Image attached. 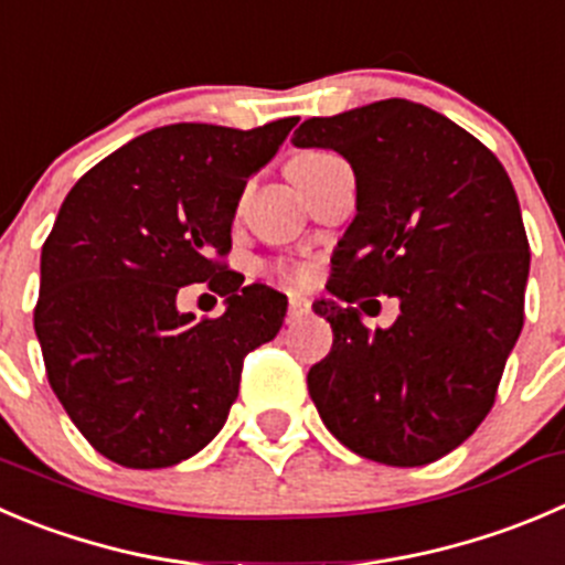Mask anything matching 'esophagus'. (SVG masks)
<instances>
[{
  "instance_id": "34e87169",
  "label": "esophagus",
  "mask_w": 565,
  "mask_h": 565,
  "mask_svg": "<svg viewBox=\"0 0 565 565\" xmlns=\"http://www.w3.org/2000/svg\"><path fill=\"white\" fill-rule=\"evenodd\" d=\"M311 311V303L303 298V295H292L289 298V309H287V322H298L300 317H306Z\"/></svg>"
}]
</instances>
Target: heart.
<instances>
[{"mask_svg": "<svg viewBox=\"0 0 565 565\" xmlns=\"http://www.w3.org/2000/svg\"><path fill=\"white\" fill-rule=\"evenodd\" d=\"M331 154H320V151H315V154H303L298 157V160L292 162V166H309V162H320V160H328ZM284 278H289V281H303L306 278V270L303 267H284Z\"/></svg>", "mask_w": 565, "mask_h": 565, "instance_id": "1", "label": "heart"}]
</instances>
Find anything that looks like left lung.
<instances>
[{"instance_id": "obj_1", "label": "left lung", "mask_w": 565, "mask_h": 565, "mask_svg": "<svg viewBox=\"0 0 565 565\" xmlns=\"http://www.w3.org/2000/svg\"><path fill=\"white\" fill-rule=\"evenodd\" d=\"M355 173V217L333 250L331 298L315 311L331 353L309 370L326 428L388 467L439 461L491 411L524 326L530 245L516 190L494 154L425 104L386 98L295 131ZM401 300L370 332L366 297Z\"/></svg>"}]
</instances>
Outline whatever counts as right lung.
<instances>
[{"instance_id": "obj_1", "label": "right lung", "mask_w": 565, "mask_h": 565, "mask_svg": "<svg viewBox=\"0 0 565 565\" xmlns=\"http://www.w3.org/2000/svg\"><path fill=\"white\" fill-rule=\"evenodd\" d=\"M295 124L160 126L65 195L41 250L35 333L65 414L109 461L162 469L204 450L237 399L243 359L281 328L287 295L243 287L221 259L245 184ZM201 280L227 295L215 321L175 306Z\"/></svg>"}]
</instances>
